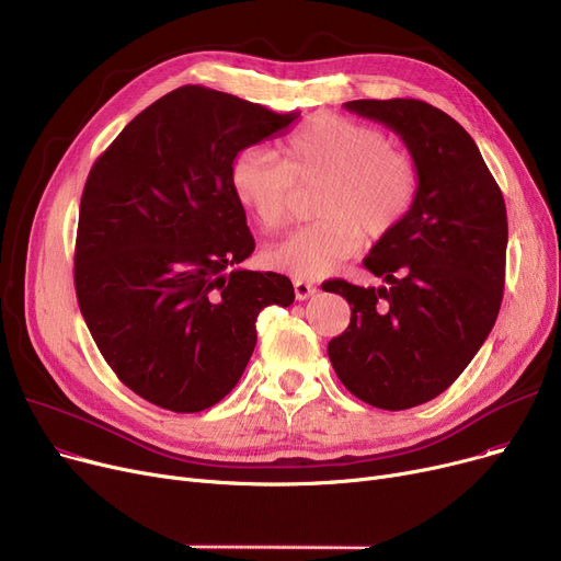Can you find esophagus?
<instances>
[{"instance_id":"34e87169","label":"esophagus","mask_w":561,"mask_h":561,"mask_svg":"<svg viewBox=\"0 0 561 561\" xmlns=\"http://www.w3.org/2000/svg\"><path fill=\"white\" fill-rule=\"evenodd\" d=\"M293 288H296V298L298 300H309L311 296H316L318 288L305 279H293Z\"/></svg>"}]
</instances>
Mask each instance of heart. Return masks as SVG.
Segmentation results:
<instances>
[{"label": "heart", "instance_id": "obj_1", "mask_svg": "<svg viewBox=\"0 0 561 561\" xmlns=\"http://www.w3.org/2000/svg\"><path fill=\"white\" fill-rule=\"evenodd\" d=\"M284 161L248 147L229 165L231 193L265 229L288 222L296 186L322 182L313 211L302 227L265 250L268 268L298 279L332 275L368 239H385L409 216L419 193V163L387 131L350 117L322 113L282 145Z\"/></svg>", "mask_w": 561, "mask_h": 561}]
</instances>
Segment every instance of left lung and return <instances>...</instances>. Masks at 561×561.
Returning a JSON list of instances; mask_svg holds the SVG:
<instances>
[{
    "mask_svg": "<svg viewBox=\"0 0 561 561\" xmlns=\"http://www.w3.org/2000/svg\"><path fill=\"white\" fill-rule=\"evenodd\" d=\"M343 106L402 138L419 163V193L364 259L389 288L322 284L352 309L328 355L352 396L411 409L444 393L493 330L505 288V199L476 140L448 113L400 98Z\"/></svg>",
    "mask_w": 561,
    "mask_h": 561,
    "instance_id": "obj_1",
    "label": "left lung"
}]
</instances>
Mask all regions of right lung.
<instances>
[{
	"label": "right lung",
	"instance_id": "obj_1",
	"mask_svg": "<svg viewBox=\"0 0 561 561\" xmlns=\"http://www.w3.org/2000/svg\"><path fill=\"white\" fill-rule=\"evenodd\" d=\"M300 113L182 85L138 113L88 174L75 288L102 357L134 393L176 414L220 402L256 345L259 311L296 300L254 252L229 165Z\"/></svg>",
	"mask_w": 561,
	"mask_h": 561
}]
</instances>
